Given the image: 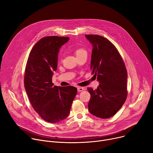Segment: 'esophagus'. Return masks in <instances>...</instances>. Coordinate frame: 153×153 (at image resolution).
Listing matches in <instances>:
<instances>
[{"mask_svg": "<svg viewBox=\"0 0 153 153\" xmlns=\"http://www.w3.org/2000/svg\"><path fill=\"white\" fill-rule=\"evenodd\" d=\"M84 90H85V88H84V87H77V91H82Z\"/></svg>", "mask_w": 153, "mask_h": 153, "instance_id": "obj_1", "label": "esophagus"}]
</instances>
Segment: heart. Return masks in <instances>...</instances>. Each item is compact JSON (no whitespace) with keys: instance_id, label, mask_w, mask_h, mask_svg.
<instances>
[{"instance_id":"b5f03b06","label":"heart","mask_w":153,"mask_h":153,"mask_svg":"<svg viewBox=\"0 0 153 153\" xmlns=\"http://www.w3.org/2000/svg\"><path fill=\"white\" fill-rule=\"evenodd\" d=\"M84 52H85V51L84 49H82V48H78V49H77V50H76V55H79V54H80V53H84Z\"/></svg>"}]
</instances>
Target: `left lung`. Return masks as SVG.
Masks as SVG:
<instances>
[{
    "mask_svg": "<svg viewBox=\"0 0 153 153\" xmlns=\"http://www.w3.org/2000/svg\"><path fill=\"white\" fill-rule=\"evenodd\" d=\"M92 45L90 69L100 85L90 94L89 112L102 119L113 116L127 98V72L118 50L109 40L98 35H85Z\"/></svg>",
    "mask_w": 153,
    "mask_h": 153,
    "instance_id": "obj_1",
    "label": "left lung"
}]
</instances>
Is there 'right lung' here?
Returning a JSON list of instances; mask_svg holds the SVG:
<instances>
[{"mask_svg": "<svg viewBox=\"0 0 153 153\" xmlns=\"http://www.w3.org/2000/svg\"><path fill=\"white\" fill-rule=\"evenodd\" d=\"M69 39L47 36L39 40L30 51L26 66L24 84L30 102L41 118L50 123L68 116L77 94L74 87H58L52 83L59 48Z\"/></svg>", "mask_w": 153, "mask_h": 153, "instance_id": "right-lung-1", "label": "right lung"}]
</instances>
